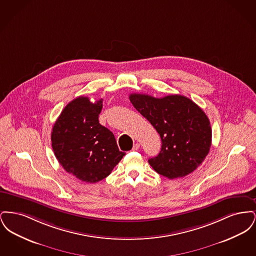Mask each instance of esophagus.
<instances>
[{"label": "esophagus", "mask_w": 256, "mask_h": 256, "mask_svg": "<svg viewBox=\"0 0 256 256\" xmlns=\"http://www.w3.org/2000/svg\"><path fill=\"white\" fill-rule=\"evenodd\" d=\"M139 148H140V144L139 143H135L134 145V148H132V150H138Z\"/></svg>", "instance_id": "obj_1"}]
</instances>
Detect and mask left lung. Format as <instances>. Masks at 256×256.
I'll list each match as a JSON object with an SVG mask.
<instances>
[{
  "mask_svg": "<svg viewBox=\"0 0 256 256\" xmlns=\"http://www.w3.org/2000/svg\"><path fill=\"white\" fill-rule=\"evenodd\" d=\"M130 100L161 138V150L148 159L159 174L170 180L191 174L202 163L211 146L209 119L193 100L182 95L154 98L130 94Z\"/></svg>",
  "mask_w": 256,
  "mask_h": 256,
  "instance_id": "8db88e82",
  "label": "left lung"
}]
</instances>
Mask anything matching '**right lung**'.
Instances as JSON below:
<instances>
[{
	"instance_id": "add662e5",
	"label": "right lung",
	"mask_w": 256,
	"mask_h": 256,
	"mask_svg": "<svg viewBox=\"0 0 256 256\" xmlns=\"http://www.w3.org/2000/svg\"><path fill=\"white\" fill-rule=\"evenodd\" d=\"M102 98H76L54 122L52 146L63 169L76 178L95 183L110 176L124 152H120L114 134L98 122Z\"/></svg>"
}]
</instances>
